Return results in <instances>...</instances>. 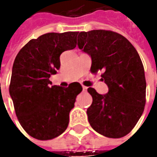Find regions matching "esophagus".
<instances>
[{"label": "esophagus", "mask_w": 157, "mask_h": 157, "mask_svg": "<svg viewBox=\"0 0 157 157\" xmlns=\"http://www.w3.org/2000/svg\"><path fill=\"white\" fill-rule=\"evenodd\" d=\"M82 88H83V91H84V92H86V91L87 90V87H86V86H83Z\"/></svg>", "instance_id": "obj_1"}]
</instances>
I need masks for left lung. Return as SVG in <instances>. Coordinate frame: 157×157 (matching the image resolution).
I'll return each mask as SVG.
<instances>
[{
  "mask_svg": "<svg viewBox=\"0 0 157 157\" xmlns=\"http://www.w3.org/2000/svg\"><path fill=\"white\" fill-rule=\"evenodd\" d=\"M78 46L92 57L91 72L102 71L106 94L89 87L93 103L88 107L91 127L109 138L127 136L142 116L146 103V79L136 48L121 34L95 29L80 32Z\"/></svg>",
  "mask_w": 157,
  "mask_h": 157,
  "instance_id": "obj_1",
  "label": "left lung"
}]
</instances>
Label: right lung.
<instances>
[{"label": "right lung", "mask_w": 157, "mask_h": 157, "mask_svg": "<svg viewBox=\"0 0 157 157\" xmlns=\"http://www.w3.org/2000/svg\"><path fill=\"white\" fill-rule=\"evenodd\" d=\"M78 32L47 33L31 39L15 57L9 94L21 126L34 138L45 141L63 134L69 113L82 91L78 82L66 88L51 86L60 68L62 52L77 45Z\"/></svg>", "instance_id": "obj_1"}]
</instances>
